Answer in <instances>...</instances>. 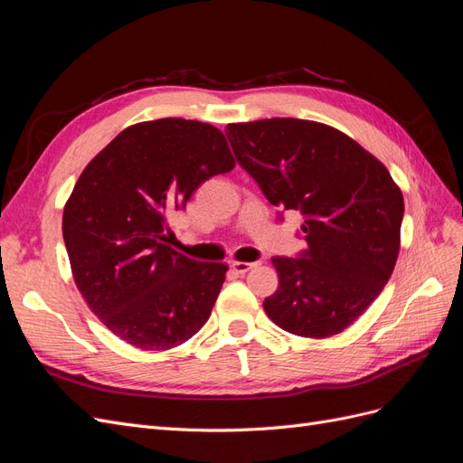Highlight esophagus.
I'll list each match as a JSON object with an SVG mask.
<instances>
[{"label":"esophagus","mask_w":463,"mask_h":463,"mask_svg":"<svg viewBox=\"0 0 463 463\" xmlns=\"http://www.w3.org/2000/svg\"><path fill=\"white\" fill-rule=\"evenodd\" d=\"M257 262H232V270L235 274H247L250 269H255Z\"/></svg>","instance_id":"obj_1"}]
</instances>
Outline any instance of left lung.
Returning <instances> with one entry per match:
<instances>
[{"label": "left lung", "instance_id": "1", "mask_svg": "<svg viewBox=\"0 0 463 463\" xmlns=\"http://www.w3.org/2000/svg\"><path fill=\"white\" fill-rule=\"evenodd\" d=\"M237 162L270 204L299 210L307 249L274 257L278 289L264 311L303 338L340 334L369 309L400 253L403 197L386 167L325 123H230Z\"/></svg>", "mask_w": 463, "mask_h": 463}]
</instances>
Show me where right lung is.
Returning <instances> with one entry per match:
<instances>
[{
    "instance_id": "1",
    "label": "right lung",
    "mask_w": 463,
    "mask_h": 463,
    "mask_svg": "<svg viewBox=\"0 0 463 463\" xmlns=\"http://www.w3.org/2000/svg\"><path fill=\"white\" fill-rule=\"evenodd\" d=\"M233 165L220 129L165 118L121 131L80 174L63 241L82 298L123 342L160 352L208 320L228 266L167 247V222L203 181Z\"/></svg>"
}]
</instances>
